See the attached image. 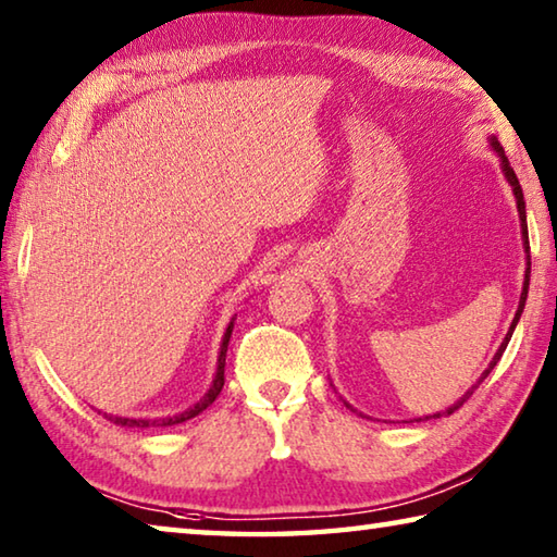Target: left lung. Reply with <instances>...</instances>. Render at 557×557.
<instances>
[{"label": "left lung", "instance_id": "1", "mask_svg": "<svg viewBox=\"0 0 557 557\" xmlns=\"http://www.w3.org/2000/svg\"><path fill=\"white\" fill-rule=\"evenodd\" d=\"M492 149L502 156V171H504V175H506V181L511 183V190H513V195H516V208H519V218H521V234H523V247H525V259H529V269H525V278H523V290H521V300H519V310H516V318H513V323H511V327H509V333H506V337H504V343H502V347L496 349V355H494V359L490 362V367L484 369V374L480 376V382H476L470 392H467L460 401L457 404H453L450 408H447V411H443V413H455L457 408H460L467 398H470L472 394H474V388L480 386L486 376H490V372L492 369L496 367V362H499L502 359V355H504V349H506V345H509V339H511V335H513V327H516V323H519V318H521V313H523V306H525V296H529V276H531V247H529V224H525V202H523V190H521V183H519V178H516V173H513V169L509 165V159H506L504 156V149H502V144L494 139L492 136ZM425 418H441V413H435V416H425Z\"/></svg>", "mask_w": 557, "mask_h": 557}]
</instances>
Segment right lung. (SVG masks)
<instances>
[{"instance_id": "1", "label": "right lung", "mask_w": 557, "mask_h": 557, "mask_svg": "<svg viewBox=\"0 0 557 557\" xmlns=\"http://www.w3.org/2000/svg\"><path fill=\"white\" fill-rule=\"evenodd\" d=\"M232 327H234V323L227 325V333H224V337H222V347H220V357H218V374H214V379H212L210 392L205 394L198 404L190 406L188 411H183L178 416H169V418H156V421H136V418H120V416H107L104 413L107 421H112L116 425H129V428H163V425L185 423V421H190V418H195L198 413H202L205 408H208L214 401V398L220 396L222 386H224V357H227V345H230V337H232Z\"/></svg>"}]
</instances>
